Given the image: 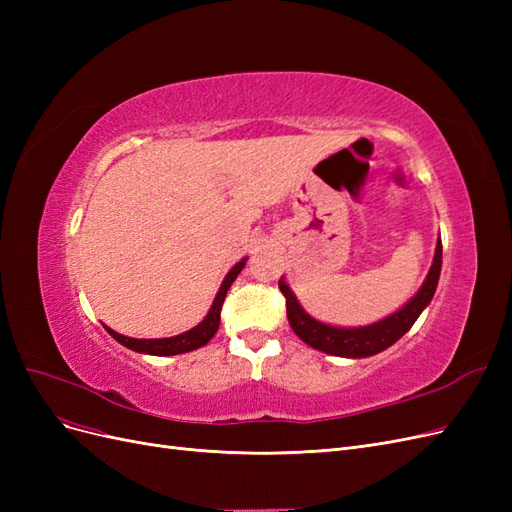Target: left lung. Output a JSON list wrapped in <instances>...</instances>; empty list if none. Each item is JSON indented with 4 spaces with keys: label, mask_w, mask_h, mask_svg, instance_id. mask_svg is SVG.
Returning <instances> with one entry per match:
<instances>
[{
    "label": "left lung",
    "mask_w": 512,
    "mask_h": 512,
    "mask_svg": "<svg viewBox=\"0 0 512 512\" xmlns=\"http://www.w3.org/2000/svg\"><path fill=\"white\" fill-rule=\"evenodd\" d=\"M440 271H442V241L438 239L431 269L425 277L423 286L418 288L414 297L391 316H386L378 322L365 324V327H333V324H324L305 312L301 303L297 301V297H294L290 286L284 282V277L280 280V290L286 297V316H288L290 327L307 346L327 354L346 356V359H365V356H374L393 346L401 335H406L412 329L416 318L423 314V309L431 303L433 294H436Z\"/></svg>",
    "instance_id": "1"
}]
</instances>
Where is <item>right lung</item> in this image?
Here are the masks:
<instances>
[{"mask_svg":"<svg viewBox=\"0 0 512 512\" xmlns=\"http://www.w3.org/2000/svg\"><path fill=\"white\" fill-rule=\"evenodd\" d=\"M245 258H241L235 267H232L228 271V275L224 277V282L218 290V294H215V299L209 307L207 316L203 318V322L196 324L194 329L185 331L181 335H173V337H160V339H136V337H126L121 335L113 329H108L104 324V329L108 331V335H113L117 342L121 346H126L134 352H141V354H153V356H173V354H183V352H192L200 346L209 344V339L218 333V327H220V312H222V303L226 299V292L228 288L232 286V282L237 280V275L241 273V269L245 267Z\"/></svg>","mask_w":512,"mask_h":512,"instance_id":"right-lung-1","label":"right lung"}]
</instances>
